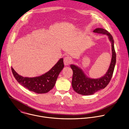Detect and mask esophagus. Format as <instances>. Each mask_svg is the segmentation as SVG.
<instances>
[{"instance_id": "obj_1", "label": "esophagus", "mask_w": 129, "mask_h": 129, "mask_svg": "<svg viewBox=\"0 0 129 129\" xmlns=\"http://www.w3.org/2000/svg\"><path fill=\"white\" fill-rule=\"evenodd\" d=\"M72 60L69 56H66L64 59V63L65 65H68L71 63Z\"/></svg>"}]
</instances>
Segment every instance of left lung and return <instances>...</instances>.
I'll use <instances>...</instances> for the list:
<instances>
[{
  "label": "left lung",
  "instance_id": "8db88e82",
  "mask_svg": "<svg viewBox=\"0 0 129 129\" xmlns=\"http://www.w3.org/2000/svg\"><path fill=\"white\" fill-rule=\"evenodd\" d=\"M94 33L107 35L112 43V58L110 67L106 74L103 77L98 79L88 78L83 71L74 65H70L73 71L72 86L74 90L77 93L88 95L94 94L100 90L105 88L110 83L115 69L116 63V54L114 47V41L112 36L106 29L97 28Z\"/></svg>",
  "mask_w": 129,
  "mask_h": 129
}]
</instances>
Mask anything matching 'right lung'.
<instances>
[{
  "label": "right lung",
  "instance_id": "add662e5",
  "mask_svg": "<svg viewBox=\"0 0 129 129\" xmlns=\"http://www.w3.org/2000/svg\"><path fill=\"white\" fill-rule=\"evenodd\" d=\"M64 67L63 59L61 58L48 72L38 77H24L18 75L12 67L11 70L15 79L22 86L37 93H45L54 87Z\"/></svg>",
  "mask_w": 129,
  "mask_h": 129
}]
</instances>
